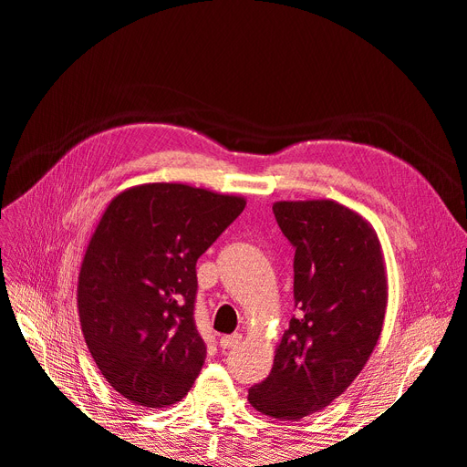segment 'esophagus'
<instances>
[{"instance_id": "34e87169", "label": "esophagus", "mask_w": 467, "mask_h": 467, "mask_svg": "<svg viewBox=\"0 0 467 467\" xmlns=\"http://www.w3.org/2000/svg\"><path fill=\"white\" fill-rule=\"evenodd\" d=\"M239 343H242V335H239V333L220 337V347L222 348H235Z\"/></svg>"}]
</instances>
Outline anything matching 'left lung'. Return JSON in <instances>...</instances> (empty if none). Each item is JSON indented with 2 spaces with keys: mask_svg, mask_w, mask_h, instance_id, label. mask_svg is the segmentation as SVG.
I'll list each match as a JSON object with an SVG mask.
<instances>
[{
  "mask_svg": "<svg viewBox=\"0 0 467 467\" xmlns=\"http://www.w3.org/2000/svg\"><path fill=\"white\" fill-rule=\"evenodd\" d=\"M294 245L296 316L275 350L273 370L249 403L278 420L327 407L368 362L388 307L384 253L372 223L335 201L273 204Z\"/></svg>",
  "mask_w": 467,
  "mask_h": 467,
  "instance_id": "1",
  "label": "left lung"
}]
</instances>
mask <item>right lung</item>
Masks as SVG:
<instances>
[{"instance_id":"right-lung-1","label":"right lung","mask_w":467,"mask_h":467,"mask_svg":"<svg viewBox=\"0 0 467 467\" xmlns=\"http://www.w3.org/2000/svg\"><path fill=\"white\" fill-rule=\"evenodd\" d=\"M247 201L185 182H146L105 208L78 276L83 337L126 400L165 407L185 398L206 347L194 325L196 261Z\"/></svg>"}]
</instances>
